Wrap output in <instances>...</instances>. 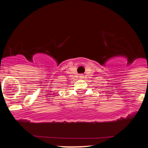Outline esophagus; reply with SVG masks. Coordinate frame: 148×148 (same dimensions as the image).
Wrapping results in <instances>:
<instances>
[{"label":"esophagus","instance_id":"1","mask_svg":"<svg viewBox=\"0 0 148 148\" xmlns=\"http://www.w3.org/2000/svg\"><path fill=\"white\" fill-rule=\"evenodd\" d=\"M79 76H80V78H84V74H81Z\"/></svg>","mask_w":148,"mask_h":148}]
</instances>
